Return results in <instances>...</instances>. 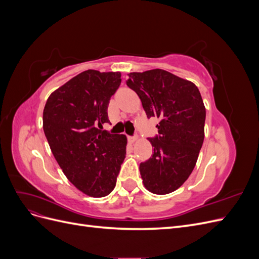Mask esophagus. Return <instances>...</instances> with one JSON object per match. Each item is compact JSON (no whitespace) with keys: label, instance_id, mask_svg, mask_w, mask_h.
I'll list each match as a JSON object with an SVG mask.
<instances>
[{"label":"esophagus","instance_id":"1","mask_svg":"<svg viewBox=\"0 0 259 259\" xmlns=\"http://www.w3.org/2000/svg\"><path fill=\"white\" fill-rule=\"evenodd\" d=\"M128 140H130L131 143H134V142H136V140H137V136H130Z\"/></svg>","mask_w":259,"mask_h":259}]
</instances>
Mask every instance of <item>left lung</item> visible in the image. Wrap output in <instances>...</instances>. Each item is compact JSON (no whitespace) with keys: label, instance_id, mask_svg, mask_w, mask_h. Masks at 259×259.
Returning <instances> with one entry per match:
<instances>
[{"label":"left lung","instance_id":"left-lung-1","mask_svg":"<svg viewBox=\"0 0 259 259\" xmlns=\"http://www.w3.org/2000/svg\"><path fill=\"white\" fill-rule=\"evenodd\" d=\"M126 84L142 100L148 119L160 120L159 134L149 138L151 158L139 165L143 183L155 194L173 192L192 173L204 140L206 111L199 89L162 69L132 72Z\"/></svg>","mask_w":259,"mask_h":259}]
</instances>
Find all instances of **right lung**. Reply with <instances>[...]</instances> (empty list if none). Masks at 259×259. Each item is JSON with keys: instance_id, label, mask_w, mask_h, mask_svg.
Instances as JSON below:
<instances>
[{"instance_id": "right-lung-1", "label": "right lung", "mask_w": 259, "mask_h": 259, "mask_svg": "<svg viewBox=\"0 0 259 259\" xmlns=\"http://www.w3.org/2000/svg\"><path fill=\"white\" fill-rule=\"evenodd\" d=\"M121 84L120 72L86 70L51 94L43 130L66 177L94 198L115 187L126 154V136L103 131L108 105Z\"/></svg>"}]
</instances>
